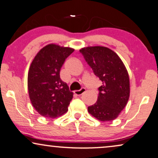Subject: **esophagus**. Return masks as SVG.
<instances>
[{
    "label": "esophagus",
    "mask_w": 158,
    "mask_h": 158,
    "mask_svg": "<svg viewBox=\"0 0 158 158\" xmlns=\"http://www.w3.org/2000/svg\"><path fill=\"white\" fill-rule=\"evenodd\" d=\"M86 90L85 88H81L79 90H75L73 93H74V94H76L77 95H81V94H83L84 93H85Z\"/></svg>",
    "instance_id": "34e87169"
}]
</instances>
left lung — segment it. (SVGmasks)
Returning <instances> with one entry per match:
<instances>
[{
    "label": "left lung",
    "instance_id": "8db88e82",
    "mask_svg": "<svg viewBox=\"0 0 158 158\" xmlns=\"http://www.w3.org/2000/svg\"><path fill=\"white\" fill-rule=\"evenodd\" d=\"M94 74L102 81L96 103L88 112L100 121L117 118L130 96L129 76L123 61L114 52L104 47H88L79 50Z\"/></svg>",
    "mask_w": 158,
    "mask_h": 158
}]
</instances>
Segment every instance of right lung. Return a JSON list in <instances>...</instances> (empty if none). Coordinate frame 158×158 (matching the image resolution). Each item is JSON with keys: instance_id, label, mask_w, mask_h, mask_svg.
Here are the masks:
<instances>
[{"instance_id": "obj_1", "label": "right lung", "mask_w": 158, "mask_h": 158, "mask_svg": "<svg viewBox=\"0 0 158 158\" xmlns=\"http://www.w3.org/2000/svg\"><path fill=\"white\" fill-rule=\"evenodd\" d=\"M74 49L48 44L40 50L31 63L27 75L29 97L39 114L56 118L68 111L73 93L61 80L63 63Z\"/></svg>"}]
</instances>
